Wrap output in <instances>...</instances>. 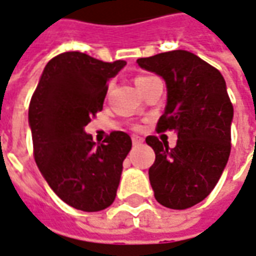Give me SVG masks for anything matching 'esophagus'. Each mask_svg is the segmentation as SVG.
<instances>
[{
  "label": "esophagus",
  "instance_id": "1",
  "mask_svg": "<svg viewBox=\"0 0 256 256\" xmlns=\"http://www.w3.org/2000/svg\"><path fill=\"white\" fill-rule=\"evenodd\" d=\"M142 142H143L142 136H138V135H134V136H132V143H134V144H140Z\"/></svg>",
  "mask_w": 256,
  "mask_h": 256
}]
</instances>
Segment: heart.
<instances>
[{
	"label": "heart",
	"instance_id": "obj_1",
	"mask_svg": "<svg viewBox=\"0 0 256 256\" xmlns=\"http://www.w3.org/2000/svg\"><path fill=\"white\" fill-rule=\"evenodd\" d=\"M148 78H152V77H146V76H139V77H136V78H135V84H136V86L139 88V86L144 84V82H146Z\"/></svg>",
	"mask_w": 256,
	"mask_h": 256
}]
</instances>
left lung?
Masks as SVG:
<instances>
[{"label":"left lung","mask_w":256,"mask_h":256,"mask_svg":"<svg viewBox=\"0 0 256 256\" xmlns=\"http://www.w3.org/2000/svg\"><path fill=\"white\" fill-rule=\"evenodd\" d=\"M136 62L166 80L168 98L157 131L178 132L172 148L157 136L146 138L156 153L148 168L154 197L166 208L186 210L211 193L229 160L233 104L226 82L218 68L188 50Z\"/></svg>","instance_id":"left-lung-1"}]
</instances>
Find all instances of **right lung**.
Masks as SVG:
<instances>
[{
	"instance_id": "obj_1",
	"label": "right lung",
	"mask_w": 256,
	"mask_h": 256,
	"mask_svg": "<svg viewBox=\"0 0 256 256\" xmlns=\"http://www.w3.org/2000/svg\"><path fill=\"white\" fill-rule=\"evenodd\" d=\"M126 64L82 52H64L45 66L28 106L34 160L50 189L85 212L113 204L122 161L132 148L128 134L113 131L95 143L84 126L102 112L108 81Z\"/></svg>"
}]
</instances>
